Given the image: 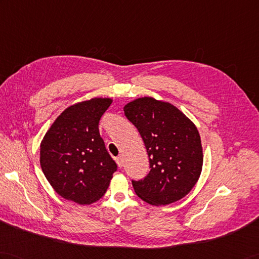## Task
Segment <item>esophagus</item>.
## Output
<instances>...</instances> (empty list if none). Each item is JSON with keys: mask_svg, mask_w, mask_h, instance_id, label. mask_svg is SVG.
<instances>
[{"mask_svg": "<svg viewBox=\"0 0 259 259\" xmlns=\"http://www.w3.org/2000/svg\"><path fill=\"white\" fill-rule=\"evenodd\" d=\"M116 161H117V163H118V166H119V167H121V166H122V164H123V159H122V155H121V154L118 155V157L116 158Z\"/></svg>", "mask_w": 259, "mask_h": 259, "instance_id": "esophagus-1", "label": "esophagus"}]
</instances>
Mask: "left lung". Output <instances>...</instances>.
I'll list each match as a JSON object with an SVG mask.
<instances>
[{"label": "left lung", "instance_id": "8db88e82", "mask_svg": "<svg viewBox=\"0 0 259 259\" xmlns=\"http://www.w3.org/2000/svg\"><path fill=\"white\" fill-rule=\"evenodd\" d=\"M123 110L139 131L150 162L147 177L132 181L136 194L155 206L181 200L202 171L203 150L195 124L170 102L152 97L130 101Z\"/></svg>", "mask_w": 259, "mask_h": 259}]
</instances>
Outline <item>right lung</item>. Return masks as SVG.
<instances>
[{
	"label": "right lung",
	"instance_id": "add662e5",
	"mask_svg": "<svg viewBox=\"0 0 259 259\" xmlns=\"http://www.w3.org/2000/svg\"><path fill=\"white\" fill-rule=\"evenodd\" d=\"M111 102L110 98H93L66 108L41 140V170L66 200L80 205L98 201L117 171L98 128Z\"/></svg>",
	"mask_w": 259,
	"mask_h": 259
}]
</instances>
